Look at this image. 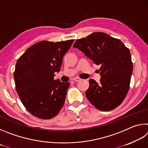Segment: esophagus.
I'll list each match as a JSON object with an SVG mask.
<instances>
[{
	"label": "esophagus",
	"instance_id": "34e87169",
	"mask_svg": "<svg viewBox=\"0 0 148 148\" xmlns=\"http://www.w3.org/2000/svg\"><path fill=\"white\" fill-rule=\"evenodd\" d=\"M72 79H73L74 81H75V82H79V81H80V80H81V78H79V77H74V78Z\"/></svg>",
	"mask_w": 148,
	"mask_h": 148
}]
</instances>
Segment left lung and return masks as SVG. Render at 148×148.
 Here are the masks:
<instances>
[{"label":"left lung","mask_w":148,"mask_h":148,"mask_svg":"<svg viewBox=\"0 0 148 148\" xmlns=\"http://www.w3.org/2000/svg\"><path fill=\"white\" fill-rule=\"evenodd\" d=\"M76 47L101 65L99 83L89 79L87 99L102 111L114 110L123 101L129 89L133 69L129 49L120 40L101 32L77 40Z\"/></svg>","instance_id":"8db88e82"}]
</instances>
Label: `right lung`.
Here are the masks:
<instances>
[{"label":"right lung","instance_id":"obj_1","mask_svg":"<svg viewBox=\"0 0 148 148\" xmlns=\"http://www.w3.org/2000/svg\"><path fill=\"white\" fill-rule=\"evenodd\" d=\"M74 40L40 41L32 45L17 60L14 77L16 91L25 108L34 116L49 119L63 106L69 82L54 79L64 54Z\"/></svg>","mask_w":148,"mask_h":148}]
</instances>
